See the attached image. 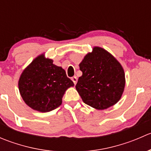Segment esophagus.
I'll return each instance as SVG.
<instances>
[{"instance_id": "obj_1", "label": "esophagus", "mask_w": 151, "mask_h": 151, "mask_svg": "<svg viewBox=\"0 0 151 151\" xmlns=\"http://www.w3.org/2000/svg\"><path fill=\"white\" fill-rule=\"evenodd\" d=\"M71 80H72L73 83H74V85H76V84H77L78 79H77V77H71Z\"/></svg>"}]
</instances>
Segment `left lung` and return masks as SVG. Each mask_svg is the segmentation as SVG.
Returning a JSON list of instances; mask_svg holds the SVG:
<instances>
[{"instance_id": "left-lung-1", "label": "left lung", "mask_w": 151, "mask_h": 151, "mask_svg": "<svg viewBox=\"0 0 151 151\" xmlns=\"http://www.w3.org/2000/svg\"><path fill=\"white\" fill-rule=\"evenodd\" d=\"M80 69L83 75L75 87L85 104L104 109L119 101L124 90L125 74L112 55L95 47L85 56Z\"/></svg>"}]
</instances>
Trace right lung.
<instances>
[{
  "instance_id": "right-lung-1",
  "label": "right lung",
  "mask_w": 151,
  "mask_h": 151,
  "mask_svg": "<svg viewBox=\"0 0 151 151\" xmlns=\"http://www.w3.org/2000/svg\"><path fill=\"white\" fill-rule=\"evenodd\" d=\"M18 85L25 104L35 110L47 112L61 104L65 91L74 84L64 69L41 55L24 70Z\"/></svg>"
}]
</instances>
